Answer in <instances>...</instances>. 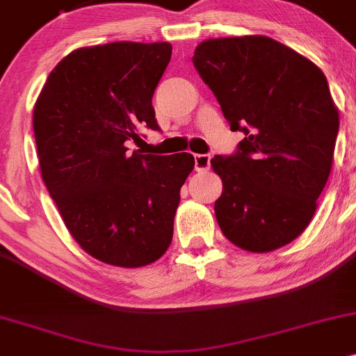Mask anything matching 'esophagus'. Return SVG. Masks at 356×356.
Returning <instances> with one entry per match:
<instances>
[{
  "mask_svg": "<svg viewBox=\"0 0 356 356\" xmlns=\"http://www.w3.org/2000/svg\"><path fill=\"white\" fill-rule=\"evenodd\" d=\"M210 166V156L209 154H195V170L205 171Z\"/></svg>",
  "mask_w": 356,
  "mask_h": 356,
  "instance_id": "34e87169",
  "label": "esophagus"
}]
</instances>
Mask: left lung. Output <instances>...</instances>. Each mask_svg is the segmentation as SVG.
I'll use <instances>...</instances> for the list:
<instances>
[{
    "label": "left lung",
    "mask_w": 356,
    "mask_h": 356,
    "mask_svg": "<svg viewBox=\"0 0 356 356\" xmlns=\"http://www.w3.org/2000/svg\"><path fill=\"white\" fill-rule=\"evenodd\" d=\"M192 60L231 131L244 134L234 154L210 159L224 186L220 231L253 253L285 246L311 222L331 173L339 115L326 76L263 35L205 40Z\"/></svg>",
    "instance_id": "obj_1"
}]
</instances>
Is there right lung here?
<instances>
[{"instance_id":"right-lung-1","label":"right lung","mask_w":356,"mask_h":356,"mask_svg":"<svg viewBox=\"0 0 356 356\" xmlns=\"http://www.w3.org/2000/svg\"><path fill=\"white\" fill-rule=\"evenodd\" d=\"M171 44L112 42L72 51L49 74L33 108L42 179L76 243L103 263L139 268L166 253L188 152H129L161 131L152 95Z\"/></svg>"}]
</instances>
